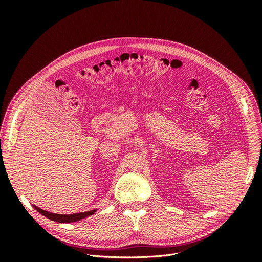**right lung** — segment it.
Returning a JSON list of instances; mask_svg holds the SVG:
<instances>
[{"label":"right lung","instance_id":"1","mask_svg":"<svg viewBox=\"0 0 262 262\" xmlns=\"http://www.w3.org/2000/svg\"><path fill=\"white\" fill-rule=\"evenodd\" d=\"M39 213L42 214L46 217H48L54 222H60V223H70V222H76V221H80L82 219H85L87 216L92 215L96 210H93V211H89V212H83V213H76V214H70V215H61V214H54V213H50V212H47L45 210L39 209L38 207H34Z\"/></svg>","mask_w":262,"mask_h":262}]
</instances>
